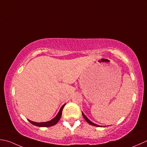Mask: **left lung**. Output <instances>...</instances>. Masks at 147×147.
I'll return each mask as SVG.
<instances>
[{
    "label": "left lung",
    "instance_id": "1",
    "mask_svg": "<svg viewBox=\"0 0 147 147\" xmlns=\"http://www.w3.org/2000/svg\"><path fill=\"white\" fill-rule=\"evenodd\" d=\"M82 115H83V117H84V118L85 119L86 121L87 122H88L89 124H90L91 125H94V126H97V127H103V126H101V125H98V124H96L94 123V122H91V121H90V120H89V119L85 115L84 113L83 112H82ZM104 127H105V126H104Z\"/></svg>",
    "mask_w": 147,
    "mask_h": 147
}]
</instances>
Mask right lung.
<instances>
[{"instance_id": "obj_1", "label": "right lung", "mask_w": 147, "mask_h": 147, "mask_svg": "<svg viewBox=\"0 0 147 147\" xmlns=\"http://www.w3.org/2000/svg\"><path fill=\"white\" fill-rule=\"evenodd\" d=\"M65 105H66V103L64 104L61 107L60 110H59V111L58 112V114L56 115L55 117L53 118V119H51L49 121L44 122H35L32 121H30V120L28 119V121L30 122L31 124H32L33 125H36V126H38V127H50V126H53V125L57 124V122H58L59 121V120L60 119L61 117V114H62V110H63V107H65Z\"/></svg>"}]
</instances>
